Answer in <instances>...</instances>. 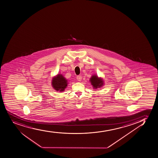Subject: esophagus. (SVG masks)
Masks as SVG:
<instances>
[{
  "label": "esophagus",
  "instance_id": "esophagus-1",
  "mask_svg": "<svg viewBox=\"0 0 158 158\" xmlns=\"http://www.w3.org/2000/svg\"><path fill=\"white\" fill-rule=\"evenodd\" d=\"M77 79L79 81H81L82 80V76L81 75H78V76L77 77Z\"/></svg>",
  "mask_w": 158,
  "mask_h": 158
}]
</instances>
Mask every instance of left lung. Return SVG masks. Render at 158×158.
<instances>
[{"label":"left lung","mask_w":158,"mask_h":158,"mask_svg":"<svg viewBox=\"0 0 158 158\" xmlns=\"http://www.w3.org/2000/svg\"><path fill=\"white\" fill-rule=\"evenodd\" d=\"M90 82L92 85L94 89L101 88L104 85L103 80L102 78H98L97 75H93L90 78Z\"/></svg>","instance_id":"1"}]
</instances>
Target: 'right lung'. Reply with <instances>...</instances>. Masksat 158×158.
<instances>
[{"label": "right lung", "instance_id": "obj_1", "mask_svg": "<svg viewBox=\"0 0 158 158\" xmlns=\"http://www.w3.org/2000/svg\"><path fill=\"white\" fill-rule=\"evenodd\" d=\"M68 85V81L61 74H58L52 79V85L53 88L57 91H64Z\"/></svg>", "mask_w": 158, "mask_h": 158}]
</instances>
